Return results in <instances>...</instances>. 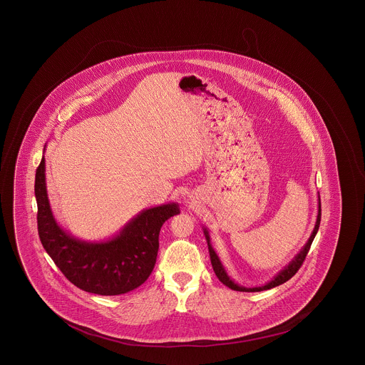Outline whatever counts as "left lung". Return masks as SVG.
I'll return each instance as SVG.
<instances>
[{
  "mask_svg": "<svg viewBox=\"0 0 365 365\" xmlns=\"http://www.w3.org/2000/svg\"><path fill=\"white\" fill-rule=\"evenodd\" d=\"M320 220H322V203H320V195H319V209H317V218H316V224H314V230L312 232V235H310V237L307 239V243H305V246L301 249V251L292 258V261H289V264L286 265L284 268L282 269L270 282H268L267 284H264V286H261V287H243V286H239V284H236L232 279L230 277V274L227 273V270L224 268V265H222V262L220 261V257L217 255V252L214 251L212 249V246H211L210 242V235H209V230H206V228H203V232H205V236H206V240H207V246H209V252H210V259H211V265H212V269H214V273H215V276L218 277V280L222 283V284H225L227 287H230V289H235V291H243V292H258V291H264V289H270V288L277 287V286H280V284H283V283H286L287 280H289L297 272H298V269L301 268V265L304 264V261H305V258H307V251L310 249V246H312V242H313V239H314V236H316V233H317V230H319V227H320Z\"/></svg>",
  "mask_w": 365,
  "mask_h": 365,
  "instance_id": "8db88e82",
  "label": "left lung"
}]
</instances>
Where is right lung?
I'll use <instances>...</instances> for the list:
<instances>
[{
	"label": "right lung",
	"instance_id": "right-lung-1",
	"mask_svg": "<svg viewBox=\"0 0 365 365\" xmlns=\"http://www.w3.org/2000/svg\"><path fill=\"white\" fill-rule=\"evenodd\" d=\"M34 191L43 249L74 286L97 295H120L140 287L154 269L162 225L180 212L177 203L145 209L115 236L86 242L58 225L48 199L43 156L36 173Z\"/></svg>",
	"mask_w": 365,
	"mask_h": 365
}]
</instances>
